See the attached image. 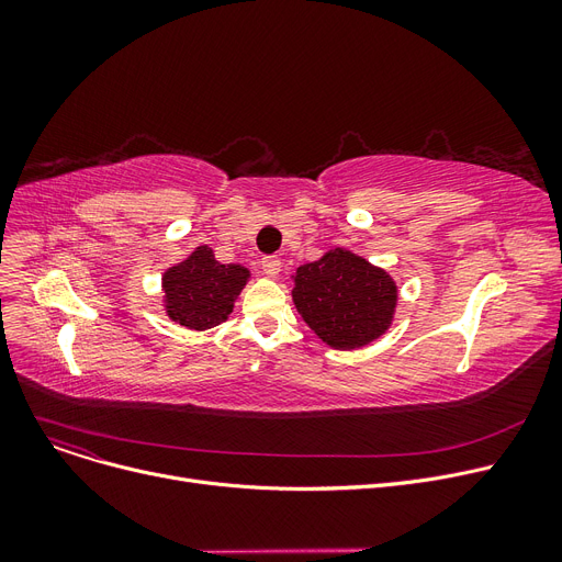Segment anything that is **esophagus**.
<instances>
[{
	"instance_id": "esophagus-1",
	"label": "esophagus",
	"mask_w": 562,
	"mask_h": 562,
	"mask_svg": "<svg viewBox=\"0 0 562 562\" xmlns=\"http://www.w3.org/2000/svg\"><path fill=\"white\" fill-rule=\"evenodd\" d=\"M280 269H282V261L278 257H263L261 259V273L266 278H278Z\"/></svg>"
}]
</instances>
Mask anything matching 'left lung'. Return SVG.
Instances as JSON below:
<instances>
[{
	"mask_svg": "<svg viewBox=\"0 0 562 562\" xmlns=\"http://www.w3.org/2000/svg\"><path fill=\"white\" fill-rule=\"evenodd\" d=\"M291 299L323 344L356 350L390 330L398 286L380 266L346 248H333L299 266Z\"/></svg>",
	"mask_w": 562,
	"mask_h": 562,
	"instance_id": "8db88e82",
	"label": "left lung"
}]
</instances>
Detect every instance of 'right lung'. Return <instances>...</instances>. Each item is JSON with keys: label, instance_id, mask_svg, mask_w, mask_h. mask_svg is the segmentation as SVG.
I'll return each mask as SVG.
<instances>
[{"label": "right lung", "instance_id": "right-lung-1", "mask_svg": "<svg viewBox=\"0 0 562 562\" xmlns=\"http://www.w3.org/2000/svg\"><path fill=\"white\" fill-rule=\"evenodd\" d=\"M250 271L241 263H221L210 246H198L184 261L161 276L164 307L170 321L189 330L221 326L234 310Z\"/></svg>", "mask_w": 562, "mask_h": 562}]
</instances>
